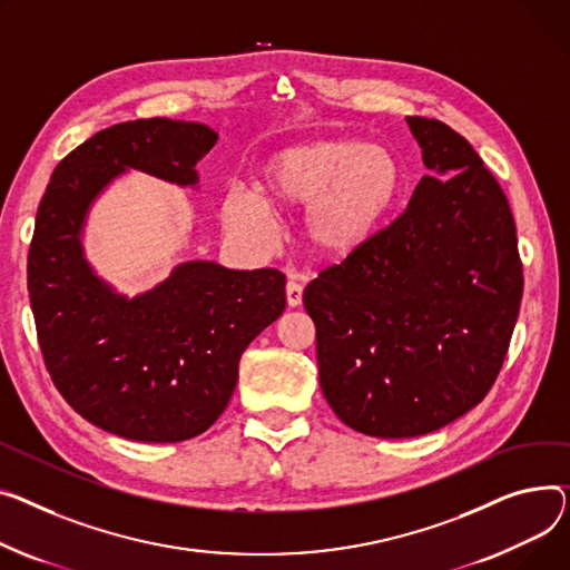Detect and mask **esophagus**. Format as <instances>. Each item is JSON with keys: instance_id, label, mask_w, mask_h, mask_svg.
I'll return each instance as SVG.
<instances>
[{"instance_id": "34e87169", "label": "esophagus", "mask_w": 570, "mask_h": 570, "mask_svg": "<svg viewBox=\"0 0 570 570\" xmlns=\"http://www.w3.org/2000/svg\"><path fill=\"white\" fill-rule=\"evenodd\" d=\"M286 302H288V307L302 305V284H297L295 279H288V284H286Z\"/></svg>"}]
</instances>
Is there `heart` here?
I'll return each instance as SVG.
<instances>
[{
    "mask_svg": "<svg viewBox=\"0 0 570 570\" xmlns=\"http://www.w3.org/2000/svg\"><path fill=\"white\" fill-rule=\"evenodd\" d=\"M405 193V167L387 146L351 137L295 144L265 160L256 195L229 193L224 224L240 236H271V212L302 215V240L323 261L362 254L383 234Z\"/></svg>",
    "mask_w": 570,
    "mask_h": 570,
    "instance_id": "1",
    "label": "heart"
}]
</instances>
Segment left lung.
<instances>
[{
	"label": "left lung",
	"mask_w": 570,
	"mask_h": 570,
	"mask_svg": "<svg viewBox=\"0 0 570 570\" xmlns=\"http://www.w3.org/2000/svg\"><path fill=\"white\" fill-rule=\"evenodd\" d=\"M405 121L431 174L399 219L302 297L323 396L346 426L385 440L433 433L481 403L522 297L502 187L456 130Z\"/></svg>",
	"instance_id": "8db88e82"
}]
</instances>
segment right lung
<instances>
[{"mask_svg":"<svg viewBox=\"0 0 570 570\" xmlns=\"http://www.w3.org/2000/svg\"><path fill=\"white\" fill-rule=\"evenodd\" d=\"M217 132L195 121L137 119L96 132L55 169L36 213L27 286L55 387L94 426L135 442L202 435L229 405L238 362L286 307L275 268L183 261L126 295L85 252L96 202L128 171L199 187Z\"/></svg>","mask_w":570,"mask_h":570,"instance_id":"right-lung-1","label":"right lung"}]
</instances>
